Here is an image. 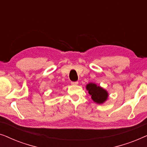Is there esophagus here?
Here are the masks:
<instances>
[{"label": "esophagus", "mask_w": 147, "mask_h": 147, "mask_svg": "<svg viewBox=\"0 0 147 147\" xmlns=\"http://www.w3.org/2000/svg\"><path fill=\"white\" fill-rule=\"evenodd\" d=\"M71 84H72V85H78V81H76V82H71Z\"/></svg>", "instance_id": "1"}]
</instances>
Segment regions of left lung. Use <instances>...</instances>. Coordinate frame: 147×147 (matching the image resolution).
Masks as SVG:
<instances>
[{
    "mask_svg": "<svg viewBox=\"0 0 147 147\" xmlns=\"http://www.w3.org/2000/svg\"><path fill=\"white\" fill-rule=\"evenodd\" d=\"M86 89L88 90V93L92 96V99L97 104L103 103L107 99L108 92L95 84H88L86 86Z\"/></svg>",
    "mask_w": 147,
    "mask_h": 147,
    "instance_id": "left-lung-1",
    "label": "left lung"
}]
</instances>
